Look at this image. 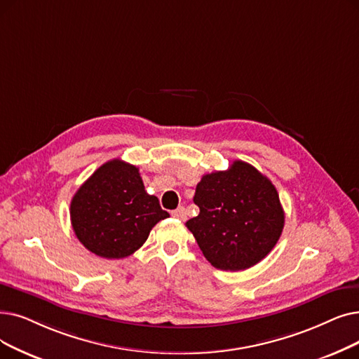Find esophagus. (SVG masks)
<instances>
[{
	"instance_id": "1",
	"label": "esophagus",
	"mask_w": 359,
	"mask_h": 359,
	"mask_svg": "<svg viewBox=\"0 0 359 359\" xmlns=\"http://www.w3.org/2000/svg\"><path fill=\"white\" fill-rule=\"evenodd\" d=\"M171 215H173L175 218H177V220H182V222H184V220H186V210H184L183 207H179L177 210L171 211Z\"/></svg>"
}]
</instances>
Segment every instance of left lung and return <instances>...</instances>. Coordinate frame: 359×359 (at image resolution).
I'll use <instances>...</instances> for the list:
<instances>
[{"label": "left lung", "instance_id": "1", "mask_svg": "<svg viewBox=\"0 0 359 359\" xmlns=\"http://www.w3.org/2000/svg\"><path fill=\"white\" fill-rule=\"evenodd\" d=\"M186 222L202 254L218 270L241 271L266 258L282 235L285 211L274 184L245 161L202 176Z\"/></svg>", "mask_w": 359, "mask_h": 359}]
</instances>
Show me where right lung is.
I'll return each mask as SVG.
<instances>
[{"label":"right lung","instance_id":"1","mask_svg":"<svg viewBox=\"0 0 359 359\" xmlns=\"http://www.w3.org/2000/svg\"><path fill=\"white\" fill-rule=\"evenodd\" d=\"M170 214L148 195L139 168L118 158L107 161L74 194L70 220L81 243L101 258L132 255L151 229Z\"/></svg>","mask_w":359,"mask_h":359}]
</instances>
